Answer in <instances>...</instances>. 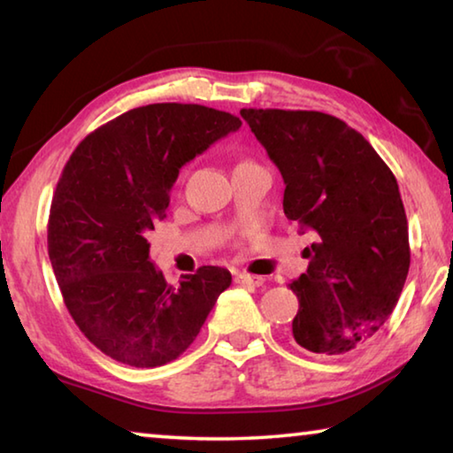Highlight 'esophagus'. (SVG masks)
<instances>
[{
  "instance_id": "1",
  "label": "esophagus",
  "mask_w": 453,
  "mask_h": 453,
  "mask_svg": "<svg viewBox=\"0 0 453 453\" xmlns=\"http://www.w3.org/2000/svg\"><path fill=\"white\" fill-rule=\"evenodd\" d=\"M237 283H243V286H264L265 278L264 275H251L248 272H240L235 275Z\"/></svg>"
}]
</instances>
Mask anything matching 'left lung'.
<instances>
[{
  "instance_id": "left-lung-1",
  "label": "left lung",
  "mask_w": 453,
  "mask_h": 453,
  "mask_svg": "<svg viewBox=\"0 0 453 453\" xmlns=\"http://www.w3.org/2000/svg\"><path fill=\"white\" fill-rule=\"evenodd\" d=\"M281 172L283 213L319 235L289 289L296 343L340 356L365 346L394 311L410 270L400 188L362 134L321 111L242 110Z\"/></svg>"
}]
</instances>
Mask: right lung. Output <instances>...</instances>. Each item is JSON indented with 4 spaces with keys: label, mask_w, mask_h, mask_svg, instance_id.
<instances>
[{
    "label": "right lung",
    "mask_w": 453,
    "mask_h": 453,
    "mask_svg": "<svg viewBox=\"0 0 453 453\" xmlns=\"http://www.w3.org/2000/svg\"><path fill=\"white\" fill-rule=\"evenodd\" d=\"M240 126L197 104L135 107L91 132L61 172L48 224L53 273L81 334L116 362H173L232 283L224 267L203 265L167 286L145 234L165 218L181 165Z\"/></svg>",
    "instance_id": "obj_1"
}]
</instances>
